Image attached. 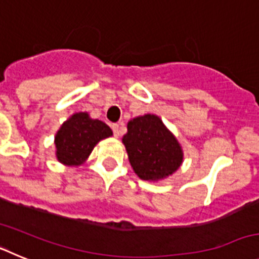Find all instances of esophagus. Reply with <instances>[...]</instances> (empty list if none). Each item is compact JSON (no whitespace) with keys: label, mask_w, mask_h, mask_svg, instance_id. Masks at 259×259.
Here are the masks:
<instances>
[{"label":"esophagus","mask_w":259,"mask_h":259,"mask_svg":"<svg viewBox=\"0 0 259 259\" xmlns=\"http://www.w3.org/2000/svg\"><path fill=\"white\" fill-rule=\"evenodd\" d=\"M111 128H113L114 136H115V137L120 136V131H119V124H116V123H114V124L111 125Z\"/></svg>","instance_id":"obj_1"}]
</instances>
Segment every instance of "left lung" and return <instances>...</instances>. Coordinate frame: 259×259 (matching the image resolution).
Returning a JSON list of instances; mask_svg holds the SVG:
<instances>
[{
	"instance_id": "left-lung-1",
	"label": "left lung",
	"mask_w": 259,
	"mask_h": 259,
	"mask_svg": "<svg viewBox=\"0 0 259 259\" xmlns=\"http://www.w3.org/2000/svg\"><path fill=\"white\" fill-rule=\"evenodd\" d=\"M122 141L132 168L143 180L164 179L172 175L183 162L179 141L154 114L131 119Z\"/></svg>"
}]
</instances>
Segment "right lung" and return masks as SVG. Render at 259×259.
<instances>
[{
  "instance_id": "add662e5",
  "label": "right lung",
  "mask_w": 259,
  "mask_h": 259,
  "mask_svg": "<svg viewBox=\"0 0 259 259\" xmlns=\"http://www.w3.org/2000/svg\"><path fill=\"white\" fill-rule=\"evenodd\" d=\"M110 136H113V131L106 123L92 119L88 113L74 114L61 125L54 137L57 159L66 166H80L93 148Z\"/></svg>"
}]
</instances>
